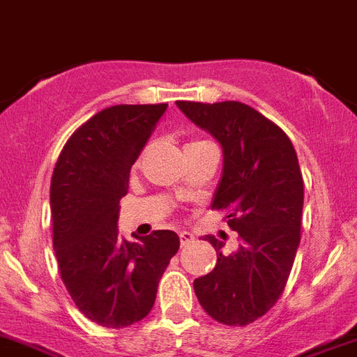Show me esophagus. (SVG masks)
<instances>
[{
  "instance_id": "esophagus-1",
  "label": "esophagus",
  "mask_w": 357,
  "mask_h": 357,
  "mask_svg": "<svg viewBox=\"0 0 357 357\" xmlns=\"http://www.w3.org/2000/svg\"><path fill=\"white\" fill-rule=\"evenodd\" d=\"M178 236H181V245H182V248H185V245H190V243L195 242V236L190 233V231H182V233L178 234Z\"/></svg>"
}]
</instances>
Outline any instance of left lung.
Masks as SVG:
<instances>
[{"instance_id":"1","label":"left lung","mask_w":357,"mask_h":357,"mask_svg":"<svg viewBox=\"0 0 357 357\" xmlns=\"http://www.w3.org/2000/svg\"><path fill=\"white\" fill-rule=\"evenodd\" d=\"M191 123L218 141L224 153L213 208L225 209L238 249L208 234L216 266L193 282L202 309L224 325L252 324L278 301L300 245L303 178L289 137L251 106L178 100Z\"/></svg>"}]
</instances>
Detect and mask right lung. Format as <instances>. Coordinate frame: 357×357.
Instances as JSON below:
<instances>
[{
	"mask_svg": "<svg viewBox=\"0 0 357 357\" xmlns=\"http://www.w3.org/2000/svg\"><path fill=\"white\" fill-rule=\"evenodd\" d=\"M166 108L102 109L70 137L54 167L50 211L61 280L77 309L100 327L123 328L146 318L181 248L173 231L128 242L117 229L130 169Z\"/></svg>",
	"mask_w": 357,
	"mask_h": 357,
	"instance_id": "1",
	"label": "right lung"
}]
</instances>
